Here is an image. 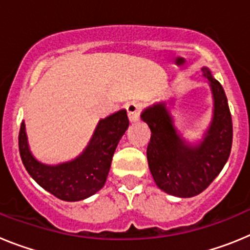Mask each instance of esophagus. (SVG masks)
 <instances>
[{"label":"esophagus","instance_id":"34e87169","mask_svg":"<svg viewBox=\"0 0 250 250\" xmlns=\"http://www.w3.org/2000/svg\"><path fill=\"white\" fill-rule=\"evenodd\" d=\"M126 111L129 120L131 123H135L140 118V105L138 103H130L126 105Z\"/></svg>","mask_w":250,"mask_h":250}]
</instances>
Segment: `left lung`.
Wrapping results in <instances>:
<instances>
[{"mask_svg":"<svg viewBox=\"0 0 250 250\" xmlns=\"http://www.w3.org/2000/svg\"><path fill=\"white\" fill-rule=\"evenodd\" d=\"M202 70L213 96V115L200 141L193 144L183 136L167 103L154 104L140 115L151 130L146 156L154 182L163 191L179 198L205 190L230 155L233 125L228 100L210 70Z\"/></svg>","mask_w":250,"mask_h":250,"instance_id":"1","label":"left lung"}]
</instances>
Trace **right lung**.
<instances>
[{
	"label": "right lung",
	"instance_id": "right-lung-1",
	"mask_svg": "<svg viewBox=\"0 0 250 250\" xmlns=\"http://www.w3.org/2000/svg\"><path fill=\"white\" fill-rule=\"evenodd\" d=\"M127 127L129 119L125 109L100 119L83 152L71 160L52 165L35 158L22 121L20 155L27 173L40 187L61 200L79 202L98 193L105 185L114 152Z\"/></svg>",
	"mask_w": 250,
	"mask_h": 250
}]
</instances>
